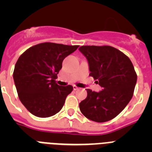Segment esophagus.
<instances>
[{
  "instance_id": "obj_1",
  "label": "esophagus",
  "mask_w": 152,
  "mask_h": 152,
  "mask_svg": "<svg viewBox=\"0 0 152 152\" xmlns=\"http://www.w3.org/2000/svg\"><path fill=\"white\" fill-rule=\"evenodd\" d=\"M73 89H74V91H77V90H79V89H80V88H77V86L74 85V86H73Z\"/></svg>"
}]
</instances>
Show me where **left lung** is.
<instances>
[{
	"mask_svg": "<svg viewBox=\"0 0 152 152\" xmlns=\"http://www.w3.org/2000/svg\"><path fill=\"white\" fill-rule=\"evenodd\" d=\"M89 64L90 76L103 88L87 89L88 96L79 104L85 117L97 123L111 120L124 110L133 96L137 75L129 57L109 45L79 48Z\"/></svg>",
	"mask_w": 152,
	"mask_h": 152,
	"instance_id": "obj_1",
	"label": "left lung"
}]
</instances>
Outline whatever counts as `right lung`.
Here are the masks:
<instances>
[{
  "mask_svg": "<svg viewBox=\"0 0 152 152\" xmlns=\"http://www.w3.org/2000/svg\"><path fill=\"white\" fill-rule=\"evenodd\" d=\"M78 45L43 42L33 45L20 56L13 80L21 103L37 117H49L61 110L72 85L56 84L57 75L65 57Z\"/></svg>",
  "mask_w": 152,
  "mask_h": 152,
  "instance_id": "obj_1",
  "label": "right lung"
}]
</instances>
